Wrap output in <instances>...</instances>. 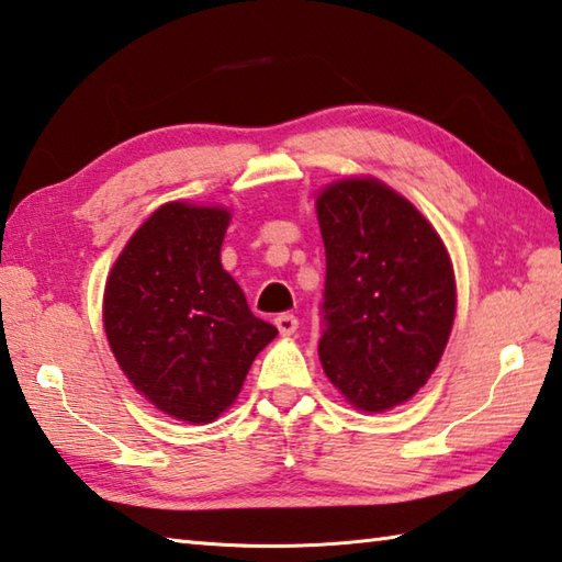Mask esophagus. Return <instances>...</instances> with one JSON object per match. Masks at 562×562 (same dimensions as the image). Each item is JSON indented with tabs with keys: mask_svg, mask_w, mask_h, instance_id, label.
<instances>
[{
	"mask_svg": "<svg viewBox=\"0 0 562 562\" xmlns=\"http://www.w3.org/2000/svg\"><path fill=\"white\" fill-rule=\"evenodd\" d=\"M274 326H278L282 336H290V334L297 331L300 319H297V316H294V314H280L278 319H274Z\"/></svg>",
	"mask_w": 562,
	"mask_h": 562,
	"instance_id": "1",
	"label": "esophagus"
}]
</instances>
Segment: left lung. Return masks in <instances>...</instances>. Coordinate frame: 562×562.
I'll return each mask as SVG.
<instances>
[{
    "label": "left lung",
    "instance_id": "1",
    "mask_svg": "<svg viewBox=\"0 0 562 562\" xmlns=\"http://www.w3.org/2000/svg\"><path fill=\"white\" fill-rule=\"evenodd\" d=\"M316 218L326 250L324 373L359 411H387L427 383L450 339V255L423 213L375 179L331 183Z\"/></svg>",
    "mask_w": 562,
    "mask_h": 562
}]
</instances>
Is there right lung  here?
I'll return each mask as SVG.
<instances>
[{
	"mask_svg": "<svg viewBox=\"0 0 562 562\" xmlns=\"http://www.w3.org/2000/svg\"><path fill=\"white\" fill-rule=\"evenodd\" d=\"M228 221L223 209L167 203L130 238L105 284V334L120 369L177 420H216L278 336L223 270Z\"/></svg>",
	"mask_w": 562,
	"mask_h": 562,
	"instance_id": "right-lung-1",
	"label": "right lung"
}]
</instances>
